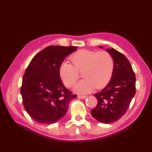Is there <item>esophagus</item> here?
<instances>
[{"mask_svg":"<svg viewBox=\"0 0 152 152\" xmlns=\"http://www.w3.org/2000/svg\"><path fill=\"white\" fill-rule=\"evenodd\" d=\"M87 97V96H86V95H79V98H80L81 99H85Z\"/></svg>","mask_w":152,"mask_h":152,"instance_id":"esophagus-1","label":"esophagus"}]
</instances>
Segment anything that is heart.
<instances>
[{
  "mask_svg": "<svg viewBox=\"0 0 152 152\" xmlns=\"http://www.w3.org/2000/svg\"><path fill=\"white\" fill-rule=\"evenodd\" d=\"M73 65L68 61L63 62L59 66V75L65 84L72 87L80 78L82 72L84 79L78 83L75 90L87 93L95 87L101 89L107 85L112 76L114 60L107 51L80 50L71 56Z\"/></svg>",
  "mask_w": 152,
  "mask_h": 152,
  "instance_id": "heart-1",
  "label": "heart"
}]
</instances>
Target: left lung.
Segmentation results:
<instances>
[{
    "label": "left lung",
    "instance_id": "obj_1",
    "mask_svg": "<svg viewBox=\"0 0 152 152\" xmlns=\"http://www.w3.org/2000/svg\"><path fill=\"white\" fill-rule=\"evenodd\" d=\"M107 50L114 60L112 79L102 91L94 94L98 103L91 113L98 121L110 124L119 120L127 112L136 93V76L123 54L112 48Z\"/></svg>",
    "mask_w": 152,
    "mask_h": 152
}]
</instances>
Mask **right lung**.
Here are the masks:
<instances>
[{
  "instance_id": "1",
  "label": "right lung",
  "mask_w": 152,
  "mask_h": 152,
  "mask_svg": "<svg viewBox=\"0 0 152 152\" xmlns=\"http://www.w3.org/2000/svg\"><path fill=\"white\" fill-rule=\"evenodd\" d=\"M76 50L74 46L50 45L37 54L26 69L20 91L26 111L35 121L58 122L77 97L64 86L59 72L64 59Z\"/></svg>"
}]
</instances>
